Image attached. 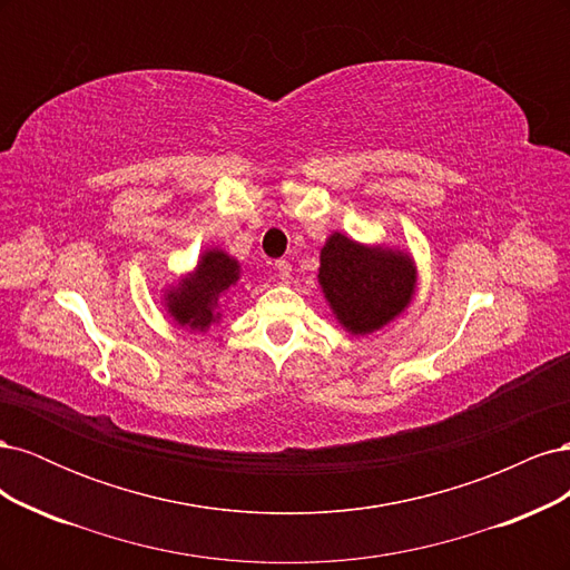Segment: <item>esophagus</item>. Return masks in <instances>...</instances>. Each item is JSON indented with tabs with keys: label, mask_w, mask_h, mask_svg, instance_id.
<instances>
[{
	"label": "esophagus",
	"mask_w": 570,
	"mask_h": 570,
	"mask_svg": "<svg viewBox=\"0 0 570 570\" xmlns=\"http://www.w3.org/2000/svg\"><path fill=\"white\" fill-rule=\"evenodd\" d=\"M275 266V271H278V275L283 281H287L289 278V273H292V264L287 262V258H278V262L273 264Z\"/></svg>",
	"instance_id": "34e87169"
}]
</instances>
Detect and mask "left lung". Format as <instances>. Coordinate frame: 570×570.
Returning a JSON list of instances; mask_svg holds the SVG:
<instances>
[{
    "label": "left lung",
    "mask_w": 570,
    "mask_h": 570,
    "mask_svg": "<svg viewBox=\"0 0 570 570\" xmlns=\"http://www.w3.org/2000/svg\"><path fill=\"white\" fill-rule=\"evenodd\" d=\"M318 283L337 321L352 335H368L409 306L416 268L404 252L366 247L333 233L321 249Z\"/></svg>",
    "instance_id": "left-lung-1"
}]
</instances>
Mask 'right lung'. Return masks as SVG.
<instances>
[{
	"instance_id": "right-lung-1",
	"label": "right lung",
	"mask_w": 570,
	"mask_h": 570,
	"mask_svg": "<svg viewBox=\"0 0 570 570\" xmlns=\"http://www.w3.org/2000/svg\"><path fill=\"white\" fill-rule=\"evenodd\" d=\"M239 281V264L233 256L220 249L204 252L195 273L174 289H168L166 306L176 323L193 327V331H206L212 323L220 318L216 312L218 297L228 292Z\"/></svg>"
}]
</instances>
